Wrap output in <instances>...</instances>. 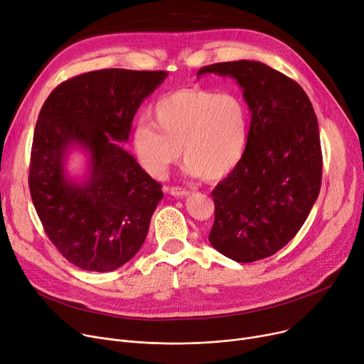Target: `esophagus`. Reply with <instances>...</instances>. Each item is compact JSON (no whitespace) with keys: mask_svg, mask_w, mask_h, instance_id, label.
Returning a JSON list of instances; mask_svg holds the SVG:
<instances>
[{"mask_svg":"<svg viewBox=\"0 0 364 364\" xmlns=\"http://www.w3.org/2000/svg\"><path fill=\"white\" fill-rule=\"evenodd\" d=\"M170 196L173 197H188L191 194V191L186 189V188H179V186H172L168 189Z\"/></svg>","mask_w":364,"mask_h":364,"instance_id":"34e87169","label":"esophagus"}]
</instances>
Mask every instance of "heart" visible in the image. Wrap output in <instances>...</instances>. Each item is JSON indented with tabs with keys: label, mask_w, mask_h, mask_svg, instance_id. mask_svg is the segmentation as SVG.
Wrapping results in <instances>:
<instances>
[{
	"label": "heart",
	"mask_w": 364,
	"mask_h": 364,
	"mask_svg": "<svg viewBox=\"0 0 364 364\" xmlns=\"http://www.w3.org/2000/svg\"><path fill=\"white\" fill-rule=\"evenodd\" d=\"M153 123L136 124L132 145L145 172L157 179L182 156L192 178L220 181L244 160L251 116L237 92L200 88L178 90L161 97L153 109Z\"/></svg>",
	"instance_id": "obj_1"
}]
</instances>
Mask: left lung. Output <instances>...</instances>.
I'll return each instance as SVG.
<instances>
[{
    "label": "left lung",
    "mask_w": 364,
    "mask_h": 364,
    "mask_svg": "<svg viewBox=\"0 0 364 364\" xmlns=\"http://www.w3.org/2000/svg\"><path fill=\"white\" fill-rule=\"evenodd\" d=\"M237 80L251 113L241 164L213 189L210 244L251 263L285 247L304 225L322 183L317 117L304 90L267 64L238 60L200 69Z\"/></svg>",
    "instance_id": "1"
}]
</instances>
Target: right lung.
<instances>
[{"label":"right lung","mask_w":364,"mask_h":364,"mask_svg":"<svg viewBox=\"0 0 364 364\" xmlns=\"http://www.w3.org/2000/svg\"><path fill=\"white\" fill-rule=\"evenodd\" d=\"M167 72L105 69L60 83L35 126L29 167L33 205L48 238L72 264L112 272L141 250L163 198L161 185L120 145L129 141L142 101ZM73 149L87 154L70 176Z\"/></svg>","instance_id":"obj_1"}]
</instances>
